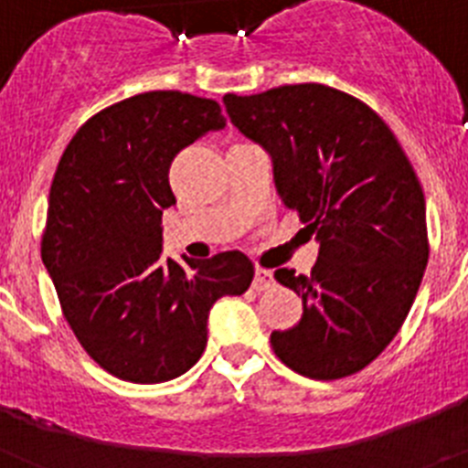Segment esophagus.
Segmentation results:
<instances>
[{
	"instance_id": "obj_1",
	"label": "esophagus",
	"mask_w": 468,
	"mask_h": 468,
	"mask_svg": "<svg viewBox=\"0 0 468 468\" xmlns=\"http://www.w3.org/2000/svg\"><path fill=\"white\" fill-rule=\"evenodd\" d=\"M271 285H274V274H271L270 270H262V267H258V270H255V279H253L255 291H267V288H271Z\"/></svg>"
}]
</instances>
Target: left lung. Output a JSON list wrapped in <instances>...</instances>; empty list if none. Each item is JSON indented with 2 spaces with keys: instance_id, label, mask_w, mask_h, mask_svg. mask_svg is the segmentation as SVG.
I'll use <instances>...</instances> for the list:
<instances>
[{
  "instance_id": "left-lung-1",
  "label": "left lung",
  "mask_w": 468,
  "mask_h": 468,
  "mask_svg": "<svg viewBox=\"0 0 468 468\" xmlns=\"http://www.w3.org/2000/svg\"><path fill=\"white\" fill-rule=\"evenodd\" d=\"M225 107L270 152L285 208L321 243L309 276L274 271L304 312L271 333V349L304 378L356 375L396 337L429 262L415 168L387 122L345 90L285 84L227 93Z\"/></svg>"
}]
</instances>
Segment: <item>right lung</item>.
Instances as JSON below:
<instances>
[{"mask_svg": "<svg viewBox=\"0 0 468 468\" xmlns=\"http://www.w3.org/2000/svg\"><path fill=\"white\" fill-rule=\"evenodd\" d=\"M222 126L210 98L147 90L81 123L58 161L41 260L74 337L114 378L159 384L187 373L206 349L213 302L253 281L239 250L161 258V215L176 204L168 168Z\"/></svg>", "mask_w": 468, "mask_h": 468, "instance_id": "add662e5", "label": "right lung"}]
</instances>
